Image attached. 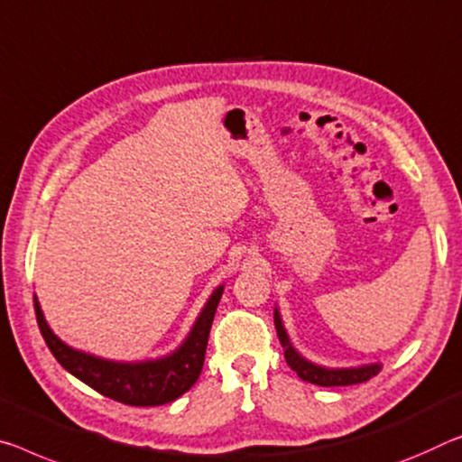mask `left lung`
Instances as JSON below:
<instances>
[{
  "label": "left lung",
  "instance_id": "obj_1",
  "mask_svg": "<svg viewBox=\"0 0 462 462\" xmlns=\"http://www.w3.org/2000/svg\"><path fill=\"white\" fill-rule=\"evenodd\" d=\"M275 328H277V337H280L282 347L285 349V362L296 374L306 380V383L319 384V386H349V384H360L370 380L372 376H376L380 372V364H370V365H360V368H323V365H317L309 360H304L298 351L291 347L290 337L285 333L283 323L280 319V312L275 309Z\"/></svg>",
  "mask_w": 462,
  "mask_h": 462
}]
</instances>
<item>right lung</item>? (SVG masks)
<instances>
[{
	"instance_id": "obj_1",
	"label": "right lung",
	"mask_w": 462,
	"mask_h": 462,
	"mask_svg": "<svg viewBox=\"0 0 462 462\" xmlns=\"http://www.w3.org/2000/svg\"><path fill=\"white\" fill-rule=\"evenodd\" d=\"M222 291L224 285H219L214 294L209 296L208 304L203 306L201 314L195 320L191 333H189L177 351H172L166 357H160V360L135 364L102 360V357H94L90 354H84V351L65 346L60 337L49 328L36 296L34 312L47 347L69 374L79 378L88 386H92L94 391L113 401L125 402V405L131 407H156L179 399L199 378L205 349H208L209 328L211 323H214Z\"/></svg>"
}]
</instances>
